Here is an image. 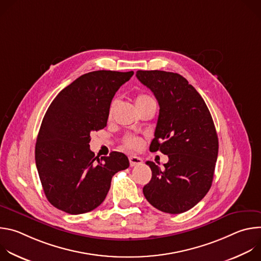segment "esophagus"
<instances>
[{
  "mask_svg": "<svg viewBox=\"0 0 261 261\" xmlns=\"http://www.w3.org/2000/svg\"><path fill=\"white\" fill-rule=\"evenodd\" d=\"M129 162H130V166H136V165H140L142 163V159L137 156H130Z\"/></svg>",
  "mask_w": 261,
  "mask_h": 261,
  "instance_id": "esophagus-1",
  "label": "esophagus"
}]
</instances>
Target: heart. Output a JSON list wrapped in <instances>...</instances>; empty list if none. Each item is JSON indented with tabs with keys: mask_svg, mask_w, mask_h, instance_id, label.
I'll return each mask as SVG.
<instances>
[{
	"mask_svg": "<svg viewBox=\"0 0 261 261\" xmlns=\"http://www.w3.org/2000/svg\"><path fill=\"white\" fill-rule=\"evenodd\" d=\"M150 100H153L150 96H147L145 94H140L136 97V105L137 104H140V103H143V102H146V101H150ZM142 144V140L139 138V137H136V136H128L126 139H125V142H124V145L126 148H129V150H138V148L141 146Z\"/></svg>",
	"mask_w": 261,
	"mask_h": 261,
	"instance_id": "1",
	"label": "heart"
}]
</instances>
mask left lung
<instances>
[{
    "label": "left lung",
    "mask_w": 261,
    "mask_h": 261,
    "mask_svg": "<svg viewBox=\"0 0 261 261\" xmlns=\"http://www.w3.org/2000/svg\"><path fill=\"white\" fill-rule=\"evenodd\" d=\"M160 106L151 152L168 156L164 168L152 161V178L142 191L154 207L180 214L196 205L208 192L218 157L219 141L210 110L199 93L177 73L136 72Z\"/></svg>",
    "instance_id": "1"
}]
</instances>
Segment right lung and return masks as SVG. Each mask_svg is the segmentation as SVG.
I'll return each instance as SVG.
<instances>
[{"mask_svg":"<svg viewBox=\"0 0 261 261\" xmlns=\"http://www.w3.org/2000/svg\"><path fill=\"white\" fill-rule=\"evenodd\" d=\"M133 71L99 70L80 76L49 105L37 136L35 160L47 200L71 215L85 214L105 199L111 178L129 167L123 153L95 157L91 132L106 127L110 103Z\"/></svg>","mask_w":261,"mask_h":261,"instance_id":"1","label":"right lung"}]
</instances>
